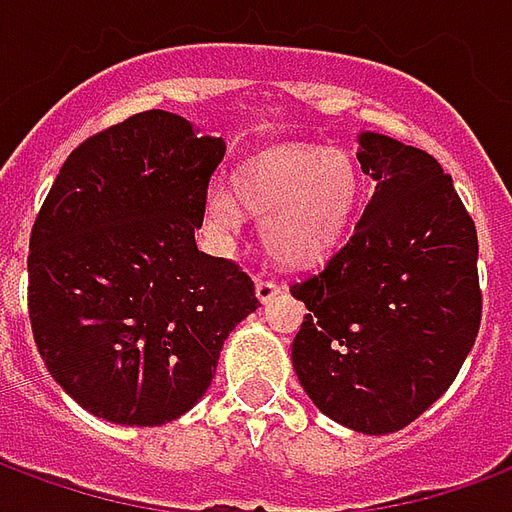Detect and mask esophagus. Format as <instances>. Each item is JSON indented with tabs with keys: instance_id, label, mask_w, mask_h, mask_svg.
I'll list each match as a JSON object with an SVG mask.
<instances>
[{
	"instance_id": "1",
	"label": "esophagus",
	"mask_w": 512,
	"mask_h": 512,
	"mask_svg": "<svg viewBox=\"0 0 512 512\" xmlns=\"http://www.w3.org/2000/svg\"><path fill=\"white\" fill-rule=\"evenodd\" d=\"M255 293L257 299H260V304H268V301L277 299L279 293H282V288H279L277 282H271V279H257Z\"/></svg>"
}]
</instances>
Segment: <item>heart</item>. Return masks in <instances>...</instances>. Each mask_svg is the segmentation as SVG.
I'll list each match as a JSON object with an SVG mask.
<instances>
[{"mask_svg":"<svg viewBox=\"0 0 512 512\" xmlns=\"http://www.w3.org/2000/svg\"><path fill=\"white\" fill-rule=\"evenodd\" d=\"M362 200V172L337 147L282 145L238 164L230 191L213 189L205 222L219 241L260 219V241L285 268H310L337 252Z\"/></svg>","mask_w":512,"mask_h":512,"instance_id":"b5f03b06","label":"heart"}]
</instances>
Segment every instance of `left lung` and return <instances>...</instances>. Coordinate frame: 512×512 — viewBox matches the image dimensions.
<instances>
[{"label":"left lung","mask_w":512,"mask_h":512,"mask_svg":"<svg viewBox=\"0 0 512 512\" xmlns=\"http://www.w3.org/2000/svg\"><path fill=\"white\" fill-rule=\"evenodd\" d=\"M376 180L354 233L290 293L307 315L293 370L315 406L381 436L439 400L480 329L477 230L450 175L419 147L359 134Z\"/></svg>","instance_id":"obj_1"}]
</instances>
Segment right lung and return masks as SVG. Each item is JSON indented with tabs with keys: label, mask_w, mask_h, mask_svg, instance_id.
Instances as JSON below:
<instances>
[{
	"label": "right lung",
	"mask_w": 512,
	"mask_h": 512,
	"mask_svg": "<svg viewBox=\"0 0 512 512\" xmlns=\"http://www.w3.org/2000/svg\"><path fill=\"white\" fill-rule=\"evenodd\" d=\"M222 136L150 109L73 150L29 238V321L51 378L90 414L153 428L200 403L260 307L233 260L197 249Z\"/></svg>",
	"instance_id": "1"
}]
</instances>
